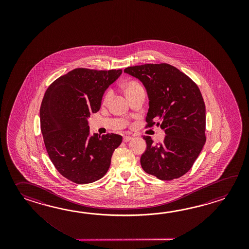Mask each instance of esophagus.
I'll use <instances>...</instances> for the list:
<instances>
[{"label":"esophagus","instance_id":"esophagus-1","mask_svg":"<svg viewBox=\"0 0 249 249\" xmlns=\"http://www.w3.org/2000/svg\"><path fill=\"white\" fill-rule=\"evenodd\" d=\"M132 139V136H130V135H126V136H124V142H127L131 141Z\"/></svg>","mask_w":249,"mask_h":249}]
</instances>
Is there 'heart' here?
Wrapping results in <instances>:
<instances>
[{
	"instance_id": "heart-1",
	"label": "heart",
	"mask_w": 249,
	"mask_h": 249,
	"mask_svg": "<svg viewBox=\"0 0 249 249\" xmlns=\"http://www.w3.org/2000/svg\"><path fill=\"white\" fill-rule=\"evenodd\" d=\"M140 88H142V85H140L137 81H134V80L129 81V82H127L126 84L124 85V90H125L126 94L127 93L132 92L133 90L140 89ZM111 90H107L106 93H105L104 97H103V103L108 102V101L111 99Z\"/></svg>"
}]
</instances>
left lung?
I'll list each match as a JSON object with an SVG mask.
<instances>
[{
  "label": "left lung",
  "mask_w": 249,
  "mask_h": 249,
  "mask_svg": "<svg viewBox=\"0 0 249 249\" xmlns=\"http://www.w3.org/2000/svg\"><path fill=\"white\" fill-rule=\"evenodd\" d=\"M124 72L142 83L149 100L146 128L160 126L164 142L144 136L142 169L159 180L180 178L191 170L206 142V106L197 85L169 64H144Z\"/></svg>",
  "instance_id": "left-lung-1"
}]
</instances>
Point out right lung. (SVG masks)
Wrapping results in <instances>:
<instances>
[{
	"label": "right lung",
	"instance_id": "1",
	"mask_svg": "<svg viewBox=\"0 0 249 249\" xmlns=\"http://www.w3.org/2000/svg\"><path fill=\"white\" fill-rule=\"evenodd\" d=\"M122 69H75L48 87L40 107V123L49 158L58 173L77 184L100 180L122 142L121 135L90 136L87 118L101 108L105 90Z\"/></svg>",
	"mask_w": 249,
	"mask_h": 249
}]
</instances>
